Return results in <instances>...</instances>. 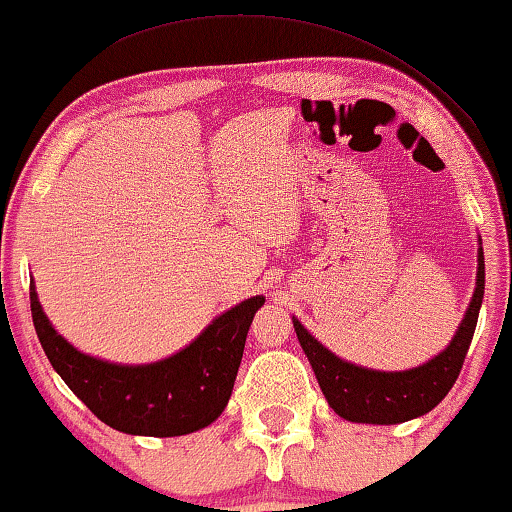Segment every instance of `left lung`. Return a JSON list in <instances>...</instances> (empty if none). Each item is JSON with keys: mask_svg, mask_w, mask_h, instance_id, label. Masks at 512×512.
<instances>
[{"mask_svg": "<svg viewBox=\"0 0 512 512\" xmlns=\"http://www.w3.org/2000/svg\"><path fill=\"white\" fill-rule=\"evenodd\" d=\"M482 294H485V255L480 246L478 283H475L469 311H466L452 343L431 362L399 373L369 371L343 362L334 352L322 348V343L315 341L299 320L292 322L301 348L318 378L320 390L338 415L350 422L399 424L429 413L452 390L464 366L466 352H469L475 325H478Z\"/></svg>", "mask_w": 512, "mask_h": 512, "instance_id": "1", "label": "left lung"}]
</instances>
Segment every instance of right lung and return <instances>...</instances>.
<instances>
[{
    "label": "right lung",
    "mask_w": 512,
    "mask_h": 512,
    "mask_svg": "<svg viewBox=\"0 0 512 512\" xmlns=\"http://www.w3.org/2000/svg\"><path fill=\"white\" fill-rule=\"evenodd\" d=\"M262 304L264 297L241 301L174 357L118 366L83 355L64 341L30 285L34 329L53 369L99 420L134 436H183L208 427L225 410L250 322Z\"/></svg>",
    "instance_id": "right-lung-1"
}]
</instances>
